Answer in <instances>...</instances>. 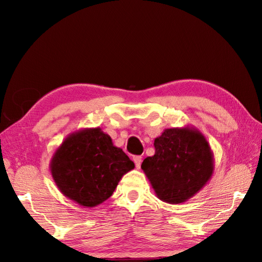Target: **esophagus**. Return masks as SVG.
Wrapping results in <instances>:
<instances>
[{"mask_svg":"<svg viewBox=\"0 0 262 262\" xmlns=\"http://www.w3.org/2000/svg\"><path fill=\"white\" fill-rule=\"evenodd\" d=\"M133 160H134L136 168L140 169L141 168V163H142V157H140V155H138V157H134V159H133Z\"/></svg>","mask_w":262,"mask_h":262,"instance_id":"34e87169","label":"esophagus"}]
</instances>
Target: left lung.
Returning <instances> with one entry per match:
<instances>
[{
  "mask_svg": "<svg viewBox=\"0 0 262 262\" xmlns=\"http://www.w3.org/2000/svg\"><path fill=\"white\" fill-rule=\"evenodd\" d=\"M155 154L142 170L159 199L181 204L206 186L214 173V155L197 128H166L154 141Z\"/></svg>",
  "mask_w": 262,
  "mask_h": 262,
  "instance_id": "obj_1",
  "label": "left lung"
}]
</instances>
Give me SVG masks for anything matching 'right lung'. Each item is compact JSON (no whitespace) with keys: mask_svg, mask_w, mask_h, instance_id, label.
Segmentation results:
<instances>
[{"mask_svg":"<svg viewBox=\"0 0 262 262\" xmlns=\"http://www.w3.org/2000/svg\"><path fill=\"white\" fill-rule=\"evenodd\" d=\"M49 168L65 197L83 207H96L114 193L122 176L135 164L97 127L83 128L66 137Z\"/></svg>","mask_w":262,"mask_h":262,"instance_id":"add662e5","label":"right lung"}]
</instances>
